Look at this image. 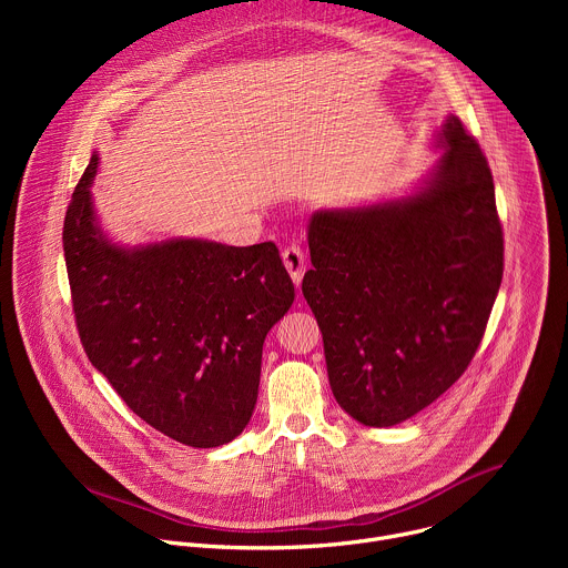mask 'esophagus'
<instances>
[{
    "label": "esophagus",
    "mask_w": 568,
    "mask_h": 568,
    "mask_svg": "<svg viewBox=\"0 0 568 568\" xmlns=\"http://www.w3.org/2000/svg\"><path fill=\"white\" fill-rule=\"evenodd\" d=\"M283 263L287 267L292 281L298 285L303 274H305V254H303V250L298 245H287L283 250Z\"/></svg>",
    "instance_id": "esophagus-1"
}]
</instances>
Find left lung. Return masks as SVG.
Returning a JSON list of instances; mask_svg holds the SVG:
<instances>
[{"instance_id":"8db88e82","label":"left lung","mask_w":568,"mask_h":568,"mask_svg":"<svg viewBox=\"0 0 568 568\" xmlns=\"http://www.w3.org/2000/svg\"><path fill=\"white\" fill-rule=\"evenodd\" d=\"M420 191L316 211L303 296L339 407L368 427L423 412L469 366L499 294L504 231L488 159L458 116Z\"/></svg>"}]
</instances>
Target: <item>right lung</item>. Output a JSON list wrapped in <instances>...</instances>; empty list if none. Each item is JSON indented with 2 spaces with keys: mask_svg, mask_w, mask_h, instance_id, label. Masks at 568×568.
<instances>
[{
  "mask_svg": "<svg viewBox=\"0 0 568 568\" xmlns=\"http://www.w3.org/2000/svg\"><path fill=\"white\" fill-rule=\"evenodd\" d=\"M97 169L92 154L62 229L80 342L150 427L189 447L231 443L256 407L265 337L294 301L278 250L197 237L119 247L94 215Z\"/></svg>",
  "mask_w": 568,
  "mask_h": 568,
  "instance_id": "1",
  "label": "right lung"
}]
</instances>
